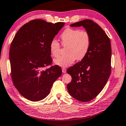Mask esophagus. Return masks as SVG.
Here are the masks:
<instances>
[{"mask_svg":"<svg viewBox=\"0 0 126 126\" xmlns=\"http://www.w3.org/2000/svg\"><path fill=\"white\" fill-rule=\"evenodd\" d=\"M62 72H63V73H65L66 72V69L65 68H62Z\"/></svg>","mask_w":126,"mask_h":126,"instance_id":"obj_1","label":"esophagus"}]
</instances>
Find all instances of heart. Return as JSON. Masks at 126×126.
<instances>
[{
	"label": "heart",
	"instance_id": "b5f03b06",
	"mask_svg": "<svg viewBox=\"0 0 126 126\" xmlns=\"http://www.w3.org/2000/svg\"><path fill=\"white\" fill-rule=\"evenodd\" d=\"M62 46L66 49L67 55L60 56L54 60V63L61 67L69 66L76 60H82L88 53L91 42L90 34L86 31L68 28L61 34ZM61 46L56 40H52L50 44V51L52 56H59Z\"/></svg>",
	"mask_w": 126,
	"mask_h": 126
}]
</instances>
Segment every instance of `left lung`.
Returning a JSON list of instances; mask_svg holds the SVG:
<instances>
[{
  "instance_id": "8db88e82",
  "label": "left lung",
  "mask_w": 126,
  "mask_h": 126,
  "mask_svg": "<svg viewBox=\"0 0 126 126\" xmlns=\"http://www.w3.org/2000/svg\"><path fill=\"white\" fill-rule=\"evenodd\" d=\"M70 26H83L90 34L91 42L85 58L67 70L72 77L67 89L73 98L89 101L103 90L110 75V41L103 29L91 20H84Z\"/></svg>"
}]
</instances>
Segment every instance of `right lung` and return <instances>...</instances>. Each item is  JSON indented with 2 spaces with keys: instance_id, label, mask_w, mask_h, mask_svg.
Masks as SVG:
<instances>
[{
  "instance_id": "right-lung-1",
  "label": "right lung",
  "mask_w": 126,
  "mask_h": 126,
  "mask_svg": "<svg viewBox=\"0 0 126 126\" xmlns=\"http://www.w3.org/2000/svg\"><path fill=\"white\" fill-rule=\"evenodd\" d=\"M64 24L32 20L19 29L11 43L12 79L19 92L28 100L38 101L45 98L62 75L58 65L43 68L52 63L50 44Z\"/></svg>"
}]
</instances>
